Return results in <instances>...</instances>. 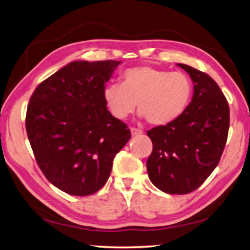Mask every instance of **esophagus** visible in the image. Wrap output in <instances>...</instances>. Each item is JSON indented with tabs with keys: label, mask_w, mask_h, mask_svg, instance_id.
<instances>
[{
	"label": "esophagus",
	"mask_w": 250,
	"mask_h": 250,
	"mask_svg": "<svg viewBox=\"0 0 250 250\" xmlns=\"http://www.w3.org/2000/svg\"><path fill=\"white\" fill-rule=\"evenodd\" d=\"M130 131H131V134H132V137H138V135H141L143 133L141 130H139L137 128H131Z\"/></svg>",
	"instance_id": "esophagus-1"
}]
</instances>
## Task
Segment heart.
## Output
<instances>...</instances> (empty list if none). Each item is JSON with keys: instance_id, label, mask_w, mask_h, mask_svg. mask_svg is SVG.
Wrapping results in <instances>:
<instances>
[{"instance_id": "obj_1", "label": "heart", "mask_w": 250, "mask_h": 250, "mask_svg": "<svg viewBox=\"0 0 250 250\" xmlns=\"http://www.w3.org/2000/svg\"><path fill=\"white\" fill-rule=\"evenodd\" d=\"M121 79L103 92L105 105L118 119L129 117L138 104L140 116L150 125H166L183 115L192 100L193 83L181 71L137 66L125 69Z\"/></svg>"}]
</instances>
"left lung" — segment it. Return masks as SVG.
<instances>
[{"label": "left lung", "mask_w": 250, "mask_h": 250, "mask_svg": "<svg viewBox=\"0 0 250 250\" xmlns=\"http://www.w3.org/2000/svg\"><path fill=\"white\" fill-rule=\"evenodd\" d=\"M177 65L192 79L193 98L176 120L147 131L153 150L146 170L161 191L182 195L200 188L217 167L227 141L229 107L213 78Z\"/></svg>", "instance_id": "obj_1"}]
</instances>
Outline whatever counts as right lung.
<instances>
[{
  "label": "right lung",
  "mask_w": 250,
  "mask_h": 250,
  "mask_svg": "<svg viewBox=\"0 0 250 250\" xmlns=\"http://www.w3.org/2000/svg\"><path fill=\"white\" fill-rule=\"evenodd\" d=\"M120 62H69L41 83L29 99L25 125L36 162L50 183L70 195L98 192L131 138L103 97Z\"/></svg>",
  "instance_id": "1"
}]
</instances>
